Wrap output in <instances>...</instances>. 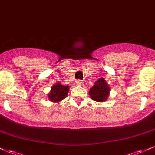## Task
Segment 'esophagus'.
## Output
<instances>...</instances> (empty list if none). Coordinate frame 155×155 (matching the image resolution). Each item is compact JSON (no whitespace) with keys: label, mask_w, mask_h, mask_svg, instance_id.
I'll return each instance as SVG.
<instances>
[{"label":"esophagus","mask_w":155,"mask_h":155,"mask_svg":"<svg viewBox=\"0 0 155 155\" xmlns=\"http://www.w3.org/2000/svg\"><path fill=\"white\" fill-rule=\"evenodd\" d=\"M76 84L78 85V86H82L83 85V81L81 80H77L76 82Z\"/></svg>","instance_id":"obj_1"}]
</instances>
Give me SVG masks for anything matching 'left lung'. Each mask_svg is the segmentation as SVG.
<instances>
[{"mask_svg":"<svg viewBox=\"0 0 155 155\" xmlns=\"http://www.w3.org/2000/svg\"><path fill=\"white\" fill-rule=\"evenodd\" d=\"M111 87L103 78L97 79L89 90V95L92 100L97 102H105L109 96Z\"/></svg>","mask_w":155,"mask_h":155,"instance_id":"obj_1","label":"left lung"}]
</instances>
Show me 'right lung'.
Wrapping results in <instances>:
<instances>
[{"label":"right lung","instance_id":"right-lung-1","mask_svg":"<svg viewBox=\"0 0 155 155\" xmlns=\"http://www.w3.org/2000/svg\"><path fill=\"white\" fill-rule=\"evenodd\" d=\"M69 88V86H64L58 81L51 87L50 92L48 93V98L51 102L58 104L67 97Z\"/></svg>","mask_w":155,"mask_h":155}]
</instances>
